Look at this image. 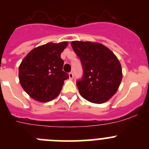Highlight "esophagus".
Masks as SVG:
<instances>
[{
  "instance_id": "obj_1",
  "label": "esophagus",
  "mask_w": 149,
  "mask_h": 149,
  "mask_svg": "<svg viewBox=\"0 0 149 149\" xmlns=\"http://www.w3.org/2000/svg\"><path fill=\"white\" fill-rule=\"evenodd\" d=\"M68 77H69V79H70V80H72V79L74 78L73 73H72V72H70V73L68 74Z\"/></svg>"
}]
</instances>
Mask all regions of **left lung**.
<instances>
[{
    "label": "left lung",
    "instance_id": "1",
    "mask_svg": "<svg viewBox=\"0 0 149 149\" xmlns=\"http://www.w3.org/2000/svg\"><path fill=\"white\" fill-rule=\"evenodd\" d=\"M71 45L84 69L83 79L77 82L80 95L94 104L109 101L122 80V65L117 56L99 42L73 41Z\"/></svg>",
    "mask_w": 149,
    "mask_h": 149
}]
</instances>
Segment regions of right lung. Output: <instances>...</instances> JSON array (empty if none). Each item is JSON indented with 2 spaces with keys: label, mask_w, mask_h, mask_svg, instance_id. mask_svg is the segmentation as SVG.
I'll use <instances>...</instances> for the list:
<instances>
[{
  "label": "right lung",
  "mask_w": 149,
  "mask_h": 149,
  "mask_svg": "<svg viewBox=\"0 0 149 149\" xmlns=\"http://www.w3.org/2000/svg\"><path fill=\"white\" fill-rule=\"evenodd\" d=\"M68 42H49L29 52L18 68L21 86L30 97L39 102H48L60 94L68 74L63 71L61 53Z\"/></svg>",
  "instance_id": "obj_1"
}]
</instances>
